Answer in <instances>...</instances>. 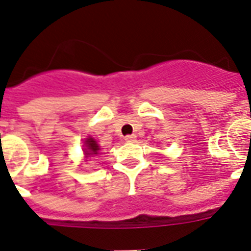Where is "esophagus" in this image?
<instances>
[{"instance_id": "1", "label": "esophagus", "mask_w": 251, "mask_h": 251, "mask_svg": "<svg viewBox=\"0 0 251 251\" xmlns=\"http://www.w3.org/2000/svg\"><path fill=\"white\" fill-rule=\"evenodd\" d=\"M135 140H136V136H135V135H127V136H125L126 142H134Z\"/></svg>"}]
</instances>
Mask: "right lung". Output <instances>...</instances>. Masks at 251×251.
<instances>
[{"label": "right lung", "instance_id": "right-lung-1", "mask_svg": "<svg viewBox=\"0 0 251 251\" xmlns=\"http://www.w3.org/2000/svg\"><path fill=\"white\" fill-rule=\"evenodd\" d=\"M85 145H86V149H85V153H86L87 156H91V155H96V153H98V151L100 150V148H99V145H98V142L95 141L92 137H89V139L86 140Z\"/></svg>", "mask_w": 251, "mask_h": 251}]
</instances>
